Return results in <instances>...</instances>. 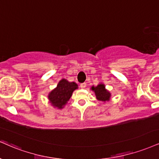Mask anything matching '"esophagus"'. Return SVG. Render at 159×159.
Here are the masks:
<instances>
[{
    "label": "esophagus",
    "mask_w": 159,
    "mask_h": 159,
    "mask_svg": "<svg viewBox=\"0 0 159 159\" xmlns=\"http://www.w3.org/2000/svg\"><path fill=\"white\" fill-rule=\"evenodd\" d=\"M86 86H87V84L82 83V84H81V85H80V87H81V89H84V88L86 87Z\"/></svg>",
    "instance_id": "34e87169"
}]
</instances>
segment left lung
<instances>
[{"mask_svg":"<svg viewBox=\"0 0 159 159\" xmlns=\"http://www.w3.org/2000/svg\"><path fill=\"white\" fill-rule=\"evenodd\" d=\"M91 89L95 93L97 100L102 101L104 103L110 101L111 93L110 91L106 89L104 84L100 83L96 87L92 86Z\"/></svg>","mask_w":159,"mask_h":159,"instance_id":"left-lung-1","label":"left lung"}]
</instances>
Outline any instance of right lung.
<instances>
[{
	"mask_svg": "<svg viewBox=\"0 0 159 159\" xmlns=\"http://www.w3.org/2000/svg\"><path fill=\"white\" fill-rule=\"evenodd\" d=\"M78 86L75 82H70L66 79H61L57 87L48 94V100L54 108L63 109L72 97V93Z\"/></svg>",
	"mask_w": 159,
	"mask_h": 159,
	"instance_id": "add662e5",
	"label": "right lung"
}]
</instances>
